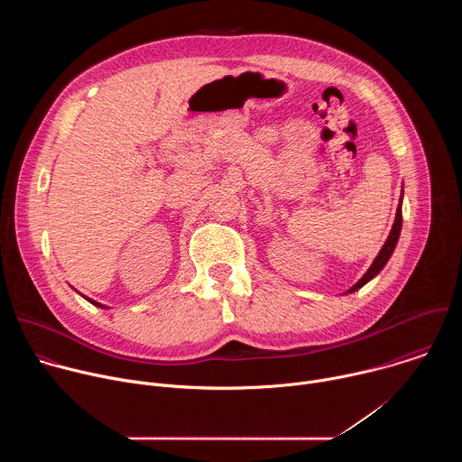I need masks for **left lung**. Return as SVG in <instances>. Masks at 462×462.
Here are the masks:
<instances>
[{
	"instance_id": "left-lung-1",
	"label": "left lung",
	"mask_w": 462,
	"mask_h": 462,
	"mask_svg": "<svg viewBox=\"0 0 462 462\" xmlns=\"http://www.w3.org/2000/svg\"><path fill=\"white\" fill-rule=\"evenodd\" d=\"M401 230H402V197H401V203H399V208H397V216H394V223H393V226H391V232H389V236H387L383 246L380 248L378 255H376L374 261L371 263V267L367 269V273L356 282V285H353V287L347 291L349 294L355 292V291H358V289H362L367 282H371L374 276H378V273L385 267V263L389 261V257H391L394 246H397V243H399Z\"/></svg>"
}]
</instances>
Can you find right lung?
<instances>
[{
    "label": "right lung",
    "instance_id": "1",
    "mask_svg": "<svg viewBox=\"0 0 462 462\" xmlns=\"http://www.w3.org/2000/svg\"><path fill=\"white\" fill-rule=\"evenodd\" d=\"M86 298V296H84ZM89 303H93V305H97V307H102V309H107L106 305H102V303H98V301H95V300H91V298H86Z\"/></svg>",
    "mask_w": 462,
    "mask_h": 462
}]
</instances>
